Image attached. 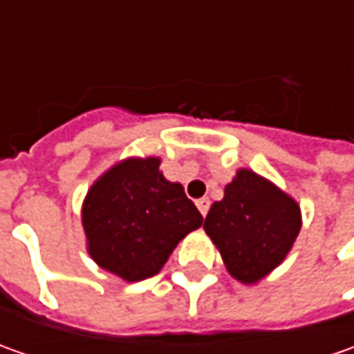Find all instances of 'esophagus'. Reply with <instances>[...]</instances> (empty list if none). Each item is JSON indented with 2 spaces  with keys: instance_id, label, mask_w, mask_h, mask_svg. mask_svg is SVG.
Returning <instances> with one entry per match:
<instances>
[{
  "instance_id": "1",
  "label": "esophagus",
  "mask_w": 354,
  "mask_h": 354,
  "mask_svg": "<svg viewBox=\"0 0 354 354\" xmlns=\"http://www.w3.org/2000/svg\"><path fill=\"white\" fill-rule=\"evenodd\" d=\"M209 207H211V201L207 197L203 198H197V209L201 211V214L203 216H207V212H209Z\"/></svg>"
}]
</instances>
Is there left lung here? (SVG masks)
<instances>
[{
	"mask_svg": "<svg viewBox=\"0 0 354 354\" xmlns=\"http://www.w3.org/2000/svg\"><path fill=\"white\" fill-rule=\"evenodd\" d=\"M205 232L218 248L226 270L242 283H256L278 268L301 230L299 205L272 181L238 169L212 203Z\"/></svg>",
	"mask_w": 354,
	"mask_h": 354,
	"instance_id": "8db88e82",
	"label": "left lung"
}]
</instances>
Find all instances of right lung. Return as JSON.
Returning <instances> with one entry per match:
<instances>
[{"instance_id":"1","label":"right lung","mask_w":354,"mask_h":354,"mask_svg":"<svg viewBox=\"0 0 354 354\" xmlns=\"http://www.w3.org/2000/svg\"><path fill=\"white\" fill-rule=\"evenodd\" d=\"M159 157H129L90 187L82 226L90 258L126 281L156 276L203 216L181 183L159 171Z\"/></svg>"}]
</instances>
